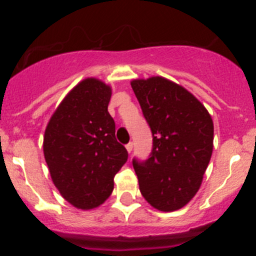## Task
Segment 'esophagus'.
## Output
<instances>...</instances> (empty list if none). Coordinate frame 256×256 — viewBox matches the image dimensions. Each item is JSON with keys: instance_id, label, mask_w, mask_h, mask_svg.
<instances>
[{"instance_id": "1", "label": "esophagus", "mask_w": 256, "mask_h": 256, "mask_svg": "<svg viewBox=\"0 0 256 256\" xmlns=\"http://www.w3.org/2000/svg\"><path fill=\"white\" fill-rule=\"evenodd\" d=\"M132 147H134L132 142H128V144H126V150H128V154H131V151H132Z\"/></svg>"}]
</instances>
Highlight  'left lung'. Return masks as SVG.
Segmentation results:
<instances>
[{"label":"left lung","mask_w":256,"mask_h":256,"mask_svg":"<svg viewBox=\"0 0 256 256\" xmlns=\"http://www.w3.org/2000/svg\"><path fill=\"white\" fill-rule=\"evenodd\" d=\"M131 86L154 138L148 158L132 160L140 192L154 208L177 210L202 184L213 151V120L194 95L171 80L136 79Z\"/></svg>","instance_id":"8db88e82"}]
</instances>
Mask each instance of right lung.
<instances>
[{"label":"right lung","mask_w":256,"mask_h":256,"mask_svg":"<svg viewBox=\"0 0 256 256\" xmlns=\"http://www.w3.org/2000/svg\"><path fill=\"white\" fill-rule=\"evenodd\" d=\"M112 88L95 78L80 82L52 115L43 140L49 174L74 207L92 209L108 200L114 177L128 161L108 112Z\"/></svg>","instance_id":"obj_1"}]
</instances>
